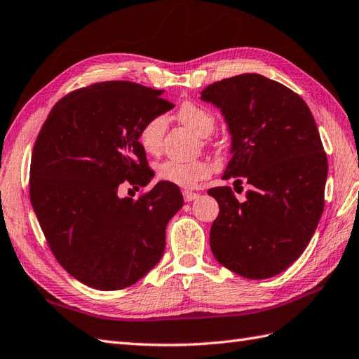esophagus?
Wrapping results in <instances>:
<instances>
[{
    "instance_id": "1",
    "label": "esophagus",
    "mask_w": 359,
    "mask_h": 359,
    "mask_svg": "<svg viewBox=\"0 0 359 359\" xmlns=\"http://www.w3.org/2000/svg\"><path fill=\"white\" fill-rule=\"evenodd\" d=\"M197 197L198 194L194 193V191H183V198H185V202H193Z\"/></svg>"
}]
</instances>
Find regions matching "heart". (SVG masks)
I'll return each instance as SVG.
<instances>
[{
    "label": "heart",
    "mask_w": 359,
    "mask_h": 359,
    "mask_svg": "<svg viewBox=\"0 0 359 359\" xmlns=\"http://www.w3.org/2000/svg\"><path fill=\"white\" fill-rule=\"evenodd\" d=\"M179 121L188 128L197 133L198 136H208L215 127V116L206 107L187 101L177 110ZM166 130V118L162 114L153 116L142 123L137 133V140L144 151L148 154H157L162 149L163 136ZM211 172V165L206 161H163L157 165V177L172 185L189 188L198 180L205 179Z\"/></svg>",
    "instance_id": "heart-1"
}]
</instances>
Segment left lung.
I'll return each instance as SVG.
<instances>
[{"label": "left lung", "instance_id": "1", "mask_svg": "<svg viewBox=\"0 0 359 359\" xmlns=\"http://www.w3.org/2000/svg\"><path fill=\"white\" fill-rule=\"evenodd\" d=\"M202 99L220 108L232 135L223 179L249 185L245 202L231 187L208 191L220 208L212 254L245 278L273 277L303 254L324 210L327 157L313 116L295 91L257 73L214 82Z\"/></svg>", "mask_w": 359, "mask_h": 359}]
</instances>
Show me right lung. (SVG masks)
<instances>
[{
	"label": "right lung",
	"instance_id": "add662e5",
	"mask_svg": "<svg viewBox=\"0 0 359 359\" xmlns=\"http://www.w3.org/2000/svg\"><path fill=\"white\" fill-rule=\"evenodd\" d=\"M161 90L130 81L95 82L55 104L30 162V200L50 251L72 277L101 290L135 285L161 260L166 223L183 197L159 182L137 140L142 123L174 107Z\"/></svg>",
	"mask_w": 359,
	"mask_h": 359
}]
</instances>
